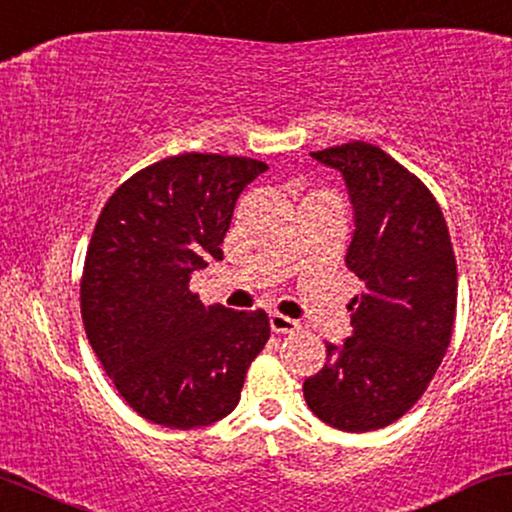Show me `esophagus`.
<instances>
[{
	"instance_id": "esophagus-1",
	"label": "esophagus",
	"mask_w": 512,
	"mask_h": 512,
	"mask_svg": "<svg viewBox=\"0 0 512 512\" xmlns=\"http://www.w3.org/2000/svg\"><path fill=\"white\" fill-rule=\"evenodd\" d=\"M271 331L274 333H297L300 331V323L295 319H290V316H283V314H271Z\"/></svg>"
}]
</instances>
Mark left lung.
Returning a JSON list of instances; mask_svg holds the SVG:
<instances>
[{"instance_id": "8db88e82", "label": "left lung", "mask_w": 512, "mask_h": 512, "mask_svg": "<svg viewBox=\"0 0 512 512\" xmlns=\"http://www.w3.org/2000/svg\"><path fill=\"white\" fill-rule=\"evenodd\" d=\"M342 172L354 205L347 269L366 283L352 300L354 335L326 345L304 380L316 418L342 432L387 428L428 390L456 319V255L437 198L416 174L366 141L314 151Z\"/></svg>"}]
</instances>
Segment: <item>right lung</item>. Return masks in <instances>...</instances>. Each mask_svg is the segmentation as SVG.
Returning <instances> with one entry per match:
<instances>
[{"label":"right lung","instance_id":"add662e5","mask_svg":"<svg viewBox=\"0 0 512 512\" xmlns=\"http://www.w3.org/2000/svg\"><path fill=\"white\" fill-rule=\"evenodd\" d=\"M264 170L243 155H170L120 184L96 219L80 281L84 333L120 397L155 425L229 416L267 345V312L205 307L189 288L208 257L222 260L236 200Z\"/></svg>","mask_w":512,"mask_h":512}]
</instances>
